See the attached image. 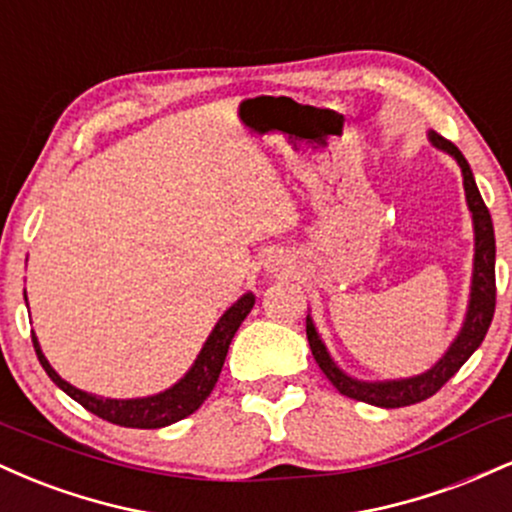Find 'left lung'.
Returning a JSON list of instances; mask_svg holds the SVG:
<instances>
[{"label":"left lung","mask_w":512,"mask_h":512,"mask_svg":"<svg viewBox=\"0 0 512 512\" xmlns=\"http://www.w3.org/2000/svg\"><path fill=\"white\" fill-rule=\"evenodd\" d=\"M428 139L436 149L445 151L457 161L462 168V182H464V195H467V207L472 211L474 223V269H472V291H469V305L467 315H464L462 330L445 351V356L426 373L414 375V378L402 380H383V383H366V380H356L346 375L337 363L332 361L330 351H327L325 342L317 334L310 315L305 317V334H308L310 351H313L317 366L327 375V380L337 387L339 392L358 402L373 404V407L397 409L409 407V404L424 402V399L433 397L443 387L452 375L464 366L469 356L479 349L484 342L486 332L493 320V310H496V238H493V223L491 214L486 209L484 199L479 195V187L474 182L472 168H469L467 158L455 144L440 137L436 132H428Z\"/></svg>","instance_id":"8db88e82"}]
</instances>
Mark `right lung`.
Segmentation results:
<instances>
[{
    "instance_id": "obj_1",
    "label": "right lung",
    "mask_w": 512,
    "mask_h": 512,
    "mask_svg": "<svg viewBox=\"0 0 512 512\" xmlns=\"http://www.w3.org/2000/svg\"><path fill=\"white\" fill-rule=\"evenodd\" d=\"M255 305V296L245 293L240 296L226 313L221 315V320L216 322V327L211 330L209 339L204 342L202 351H199L197 361L192 363V368L187 370L185 378H180L173 387H168L166 392H158L151 397H139V399H108L98 395H88V392L79 390V387L69 385L67 380H62L55 373V368L50 366L48 358H45L43 349H40L38 337L33 334V346L35 354H38L40 366L45 368V373L50 375V380L60 387L62 392H67L74 402H79L81 407L91 411V414L101 416V419L110 421V424L125 426V428H163L175 424V421L185 419V416L195 414L202 407L204 399L211 395L216 380H219L223 361H226L228 346L233 342V334L238 332L240 322L248 317V313Z\"/></svg>"
}]
</instances>
